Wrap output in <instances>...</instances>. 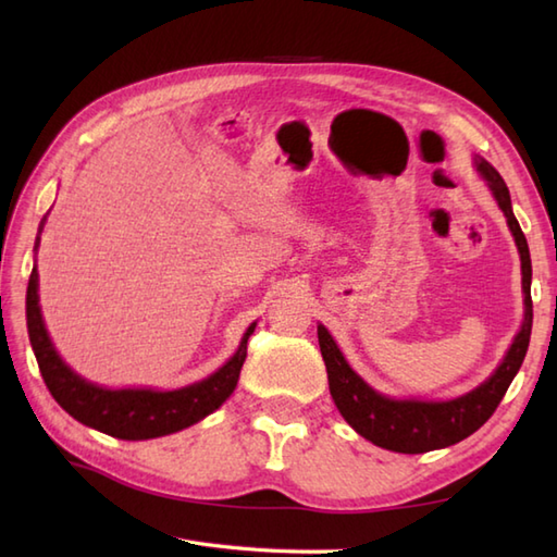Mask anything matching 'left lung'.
Listing matches in <instances>:
<instances>
[{
    "instance_id": "obj_1",
    "label": "left lung",
    "mask_w": 557,
    "mask_h": 557,
    "mask_svg": "<svg viewBox=\"0 0 557 557\" xmlns=\"http://www.w3.org/2000/svg\"><path fill=\"white\" fill-rule=\"evenodd\" d=\"M476 170L481 172L483 180L488 182L495 200H498L500 210L505 212L507 224H510V232L519 248V258H522L524 289L522 330H519L512 347L505 354L503 363L495 369V373L486 383H481L467 395L447 401L385 397L381 393H375L371 385H366L361 377L351 371V366L337 349L333 335H330L323 325H318V345H321V354L327 369L330 395H333L339 413L354 431L366 437V441H371L377 447L393 449V453L421 455L429 453V449L455 445L459 441H465V437H469L474 431H479L481 425L493 417V411L498 409L507 387H510L512 377L517 375L519 366H522L527 357L531 318H534V311H531V258L527 236L515 218L510 191H507L498 170L481 158H476Z\"/></svg>"
}]
</instances>
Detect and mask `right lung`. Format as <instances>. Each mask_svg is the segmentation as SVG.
I'll use <instances>...</instances> for the list:
<instances>
[{
  "instance_id": "1",
  "label": "right lung",
  "mask_w": 557,
  "mask_h": 557,
  "mask_svg": "<svg viewBox=\"0 0 557 557\" xmlns=\"http://www.w3.org/2000/svg\"><path fill=\"white\" fill-rule=\"evenodd\" d=\"M35 248H38V244H35ZM38 301V270L33 268L26 292V323L30 347L35 351V359H38L47 389L57 399V405L69 411L76 421L112 437H122V441H148V437L170 435L188 429V425L198 423L215 411L234 393L246 361V342L256 330V323L248 325L234 357L222 369L208 375L206 381L170 389V393L144 387L108 389L83 381L59 359L45 330Z\"/></svg>"
}]
</instances>
